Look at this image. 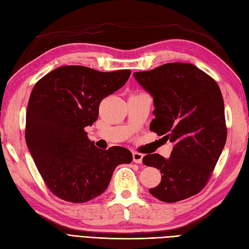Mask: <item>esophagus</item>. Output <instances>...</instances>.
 <instances>
[{
    "label": "esophagus",
    "mask_w": 249,
    "mask_h": 249,
    "mask_svg": "<svg viewBox=\"0 0 249 249\" xmlns=\"http://www.w3.org/2000/svg\"><path fill=\"white\" fill-rule=\"evenodd\" d=\"M142 158H143V155H142V154H140V153H138V152H134V153H133V161H134L135 163L140 164V163L142 162Z\"/></svg>",
    "instance_id": "1"
}]
</instances>
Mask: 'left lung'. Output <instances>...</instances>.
I'll list each match as a JSON object with an SVG mask.
<instances>
[{
  "label": "left lung",
  "mask_w": 249,
  "mask_h": 249,
  "mask_svg": "<svg viewBox=\"0 0 249 249\" xmlns=\"http://www.w3.org/2000/svg\"><path fill=\"white\" fill-rule=\"evenodd\" d=\"M154 99L155 118L149 130L173 143L170 157H143L161 172V183L148 190L165 202L197 194L213 172L227 141L224 103L219 86L190 63H166L134 72Z\"/></svg>",
  "instance_id": "obj_1"
}]
</instances>
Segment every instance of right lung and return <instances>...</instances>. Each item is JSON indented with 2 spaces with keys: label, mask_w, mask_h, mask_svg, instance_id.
Masks as SVG:
<instances>
[{
  "label": "right lung",
  "mask_w": 249,
  "mask_h": 249,
  "mask_svg": "<svg viewBox=\"0 0 249 249\" xmlns=\"http://www.w3.org/2000/svg\"><path fill=\"white\" fill-rule=\"evenodd\" d=\"M130 70L103 72L80 65L52 71L36 83L26 115V143L44 183L57 197L91 200L110 183L132 153L122 146L97 148L84 127L99 117L100 103L129 80Z\"/></svg>",
  "instance_id": "1"
}]
</instances>
